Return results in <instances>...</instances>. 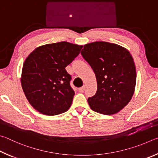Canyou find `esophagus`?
<instances>
[{
    "mask_svg": "<svg viewBox=\"0 0 158 158\" xmlns=\"http://www.w3.org/2000/svg\"><path fill=\"white\" fill-rule=\"evenodd\" d=\"M85 89V86L82 87H80V88H78V92H81V93H82V92H84Z\"/></svg>",
    "mask_w": 158,
    "mask_h": 158,
    "instance_id": "34e87169",
    "label": "esophagus"
}]
</instances>
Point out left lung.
I'll return each mask as SVG.
<instances>
[{
	"instance_id": "obj_1",
	"label": "left lung",
	"mask_w": 158,
	"mask_h": 158,
	"mask_svg": "<svg viewBox=\"0 0 158 158\" xmlns=\"http://www.w3.org/2000/svg\"><path fill=\"white\" fill-rule=\"evenodd\" d=\"M81 55L96 75L97 92L88 98L93 111L114 114L122 110L133 96L136 69L133 58L126 48L106 41L84 45Z\"/></svg>"
}]
</instances>
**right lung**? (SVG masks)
<instances>
[{
	"mask_svg": "<svg viewBox=\"0 0 158 158\" xmlns=\"http://www.w3.org/2000/svg\"><path fill=\"white\" fill-rule=\"evenodd\" d=\"M82 48L66 41L48 44L36 48L25 60L21 86L30 104L39 112L52 116L69 109L75 93L65 68Z\"/></svg>",
	"mask_w": 158,
	"mask_h": 158,
	"instance_id": "obj_1",
	"label": "right lung"
}]
</instances>
